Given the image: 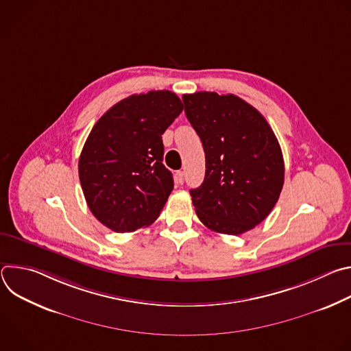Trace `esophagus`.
Instances as JSON below:
<instances>
[{
    "label": "esophagus",
    "instance_id": "esophagus-1",
    "mask_svg": "<svg viewBox=\"0 0 351 351\" xmlns=\"http://www.w3.org/2000/svg\"><path fill=\"white\" fill-rule=\"evenodd\" d=\"M175 180H176L179 184H182V183L184 182V173H183V171L175 172Z\"/></svg>",
    "mask_w": 351,
    "mask_h": 351
}]
</instances>
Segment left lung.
<instances>
[{"instance_id": "obj_1", "label": "left lung", "mask_w": 351, "mask_h": 351, "mask_svg": "<svg viewBox=\"0 0 351 351\" xmlns=\"http://www.w3.org/2000/svg\"><path fill=\"white\" fill-rule=\"evenodd\" d=\"M184 112L202 138L206 178L190 190L208 229L241 234L275 207L285 180L282 149L267 119L233 94H184Z\"/></svg>"}]
</instances>
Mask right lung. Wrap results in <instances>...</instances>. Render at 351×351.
I'll list each match as a JSON object with an SVG mask.
<instances>
[{
    "mask_svg": "<svg viewBox=\"0 0 351 351\" xmlns=\"http://www.w3.org/2000/svg\"><path fill=\"white\" fill-rule=\"evenodd\" d=\"M183 111L168 90L133 94L91 129L79 158V179L93 215L114 232L149 226L173 190L162 164V134Z\"/></svg>",
    "mask_w": 351,
    "mask_h": 351,
    "instance_id": "add662e5",
    "label": "right lung"
}]
</instances>
